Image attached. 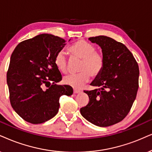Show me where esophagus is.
Masks as SVG:
<instances>
[{"label": "esophagus", "mask_w": 152, "mask_h": 152, "mask_svg": "<svg viewBox=\"0 0 152 152\" xmlns=\"http://www.w3.org/2000/svg\"><path fill=\"white\" fill-rule=\"evenodd\" d=\"M80 93V90H77V89H74V94H78Z\"/></svg>", "instance_id": "34e87169"}]
</instances>
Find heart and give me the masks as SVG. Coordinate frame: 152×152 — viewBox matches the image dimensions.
<instances>
[{"label":"heart","instance_id":"heart-1","mask_svg":"<svg viewBox=\"0 0 152 152\" xmlns=\"http://www.w3.org/2000/svg\"><path fill=\"white\" fill-rule=\"evenodd\" d=\"M95 46L88 42L80 40L69 48V52L73 56L81 59L78 72L80 74L65 76L64 84L74 88H80L90 80V76H98L102 70L104 61L100 53L95 51ZM55 64L59 72H67V59L63 51L59 52L55 57Z\"/></svg>","mask_w":152,"mask_h":152}]
</instances>
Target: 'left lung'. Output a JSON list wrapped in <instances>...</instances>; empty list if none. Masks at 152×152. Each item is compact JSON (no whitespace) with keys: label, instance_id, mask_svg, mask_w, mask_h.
Returning <instances> with one entry per match:
<instances>
[{"label":"left lung","instance_id":"obj_1","mask_svg":"<svg viewBox=\"0 0 152 152\" xmlns=\"http://www.w3.org/2000/svg\"><path fill=\"white\" fill-rule=\"evenodd\" d=\"M88 40L101 48L104 64L90 86L97 89L84 91L89 102L80 108V114L97 126L107 127L121 121L127 116L136 98L139 67L126 46L108 36Z\"/></svg>","mask_w":152,"mask_h":152}]
</instances>
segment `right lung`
Listing matches in <instances>:
<instances>
[{
    "mask_svg": "<svg viewBox=\"0 0 152 152\" xmlns=\"http://www.w3.org/2000/svg\"><path fill=\"white\" fill-rule=\"evenodd\" d=\"M66 44L58 36L42 34L21 42L13 51L7 73L10 100L26 121L38 124L53 118L61 96L73 94L70 86L57 85L62 75L55 57Z\"/></svg>",
    "mask_w": 152,
    "mask_h": 152,
    "instance_id": "1",
    "label": "right lung"
}]
</instances>
